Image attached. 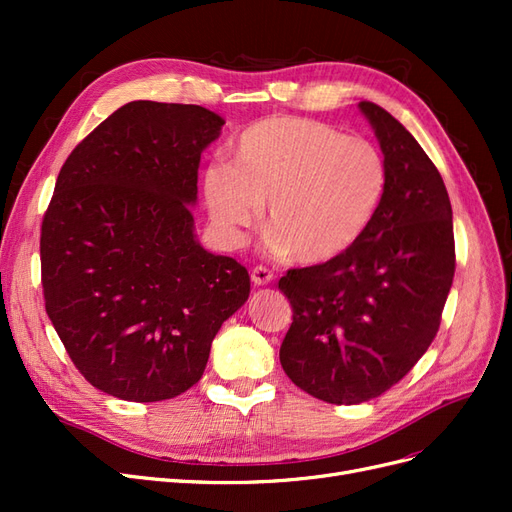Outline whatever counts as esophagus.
<instances>
[{"label": "esophagus", "instance_id": "obj_1", "mask_svg": "<svg viewBox=\"0 0 512 512\" xmlns=\"http://www.w3.org/2000/svg\"><path fill=\"white\" fill-rule=\"evenodd\" d=\"M252 282L254 286H267L273 282V273L267 267H254L252 269Z\"/></svg>", "mask_w": 512, "mask_h": 512}]
</instances>
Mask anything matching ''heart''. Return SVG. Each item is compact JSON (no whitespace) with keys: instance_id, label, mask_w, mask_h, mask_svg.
<instances>
[{"instance_id":"heart-1","label":"heart","mask_w":512,"mask_h":512,"mask_svg":"<svg viewBox=\"0 0 512 512\" xmlns=\"http://www.w3.org/2000/svg\"><path fill=\"white\" fill-rule=\"evenodd\" d=\"M386 162L376 145L303 117H267L245 128L230 166L205 170L213 224L228 239L267 209L273 247L301 265L346 254L374 222L386 192Z\"/></svg>"}]
</instances>
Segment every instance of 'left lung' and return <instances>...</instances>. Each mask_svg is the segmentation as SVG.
<instances>
[{"label":"left lung","instance_id":"8db88e82","mask_svg":"<svg viewBox=\"0 0 512 512\" xmlns=\"http://www.w3.org/2000/svg\"><path fill=\"white\" fill-rule=\"evenodd\" d=\"M386 162L374 222L346 254L290 269L280 290L292 324L280 348L286 376L316 399L363 404L389 391L438 333L455 275L453 209L416 138L374 102H359Z\"/></svg>","mask_w":512,"mask_h":512}]
</instances>
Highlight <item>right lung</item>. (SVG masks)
I'll return each mask as SVG.
<instances>
[{
	"mask_svg": "<svg viewBox=\"0 0 512 512\" xmlns=\"http://www.w3.org/2000/svg\"><path fill=\"white\" fill-rule=\"evenodd\" d=\"M224 123L196 104L128 102L59 170L40 237L46 314L108 395L147 404L188 391L250 297L245 267L194 230L200 153Z\"/></svg>",
	"mask_w": 512,
	"mask_h": 512,
	"instance_id": "right-lung-1",
	"label": "right lung"
}]
</instances>
